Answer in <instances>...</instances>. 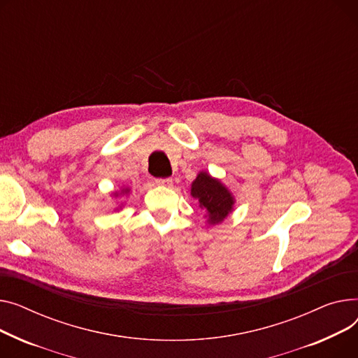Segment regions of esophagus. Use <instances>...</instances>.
<instances>
[{
	"instance_id": "esophagus-1",
	"label": "esophagus",
	"mask_w": 358,
	"mask_h": 358,
	"mask_svg": "<svg viewBox=\"0 0 358 358\" xmlns=\"http://www.w3.org/2000/svg\"><path fill=\"white\" fill-rule=\"evenodd\" d=\"M156 185H159V186H171L172 185V179L171 178H157L156 179Z\"/></svg>"
}]
</instances>
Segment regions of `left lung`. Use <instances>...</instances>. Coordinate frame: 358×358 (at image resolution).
I'll return each mask as SVG.
<instances>
[{"label": "left lung", "mask_w": 358, "mask_h": 358, "mask_svg": "<svg viewBox=\"0 0 358 358\" xmlns=\"http://www.w3.org/2000/svg\"><path fill=\"white\" fill-rule=\"evenodd\" d=\"M191 194L199 201L201 209L209 217V222H221L233 209L234 199L227 187L208 173H199L192 183Z\"/></svg>", "instance_id": "left-lung-1"}]
</instances>
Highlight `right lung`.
<instances>
[{
    "instance_id": "right-lung-1",
    "label": "right lung",
    "mask_w": 358,
    "mask_h": 358,
    "mask_svg": "<svg viewBox=\"0 0 358 358\" xmlns=\"http://www.w3.org/2000/svg\"><path fill=\"white\" fill-rule=\"evenodd\" d=\"M125 192H127V191H125Z\"/></svg>"
}]
</instances>
